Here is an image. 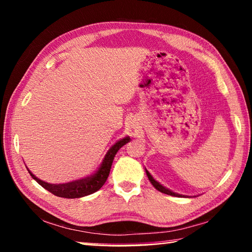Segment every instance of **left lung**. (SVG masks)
I'll use <instances>...</instances> for the list:
<instances>
[{
  "instance_id": "8db88e82",
  "label": "left lung",
  "mask_w": 252,
  "mask_h": 252,
  "mask_svg": "<svg viewBox=\"0 0 252 252\" xmlns=\"http://www.w3.org/2000/svg\"><path fill=\"white\" fill-rule=\"evenodd\" d=\"M146 173H147V176H148V178H149V180H150V182L152 183V186L155 187L158 191H160V192H162V193L169 194V195H173V197H180V195H181V194H179V193L173 192V191L168 189V188H165L164 186H162L160 182H158V181L156 180V179L151 176L150 172H149L147 169H146Z\"/></svg>"
}]
</instances>
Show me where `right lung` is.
Here are the masks:
<instances>
[{
  "instance_id": "1",
  "label": "right lung",
  "mask_w": 252,
  "mask_h": 252,
  "mask_svg": "<svg viewBox=\"0 0 252 252\" xmlns=\"http://www.w3.org/2000/svg\"><path fill=\"white\" fill-rule=\"evenodd\" d=\"M127 142H130V136H125L123 139L117 141V143H114L113 146L109 149L108 152L105 153L103 160H102L100 167L97 168V170H95V171L90 174V176L83 177L81 179H78V180L53 185V183L40 180L39 178H36L31 171H30L29 168L27 169L34 180L39 183L40 186L43 187L44 189L50 191L51 193L57 195V197L66 199L82 198L85 197V195L94 193L97 190L101 189L102 186L104 185L106 179L109 177L111 165H112V162L114 157L117 155V152Z\"/></svg>"
}]
</instances>
